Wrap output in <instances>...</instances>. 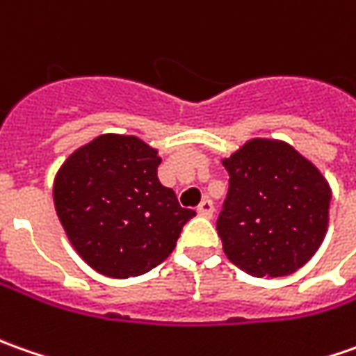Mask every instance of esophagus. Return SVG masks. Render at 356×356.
Returning <instances> with one entry per match:
<instances>
[{
	"instance_id": "1",
	"label": "esophagus",
	"mask_w": 356,
	"mask_h": 356,
	"mask_svg": "<svg viewBox=\"0 0 356 356\" xmlns=\"http://www.w3.org/2000/svg\"><path fill=\"white\" fill-rule=\"evenodd\" d=\"M197 213H199V216H204V218H211V216H213V213H215V204H213V201L204 199V201H202L201 204H199Z\"/></svg>"
}]
</instances>
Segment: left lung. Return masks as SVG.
Segmentation results:
<instances>
[{"label": "left lung", "instance_id": "1", "mask_svg": "<svg viewBox=\"0 0 356 356\" xmlns=\"http://www.w3.org/2000/svg\"><path fill=\"white\" fill-rule=\"evenodd\" d=\"M228 195L216 220L228 260L256 277L289 276L321 246L331 187L280 140L254 138L222 159Z\"/></svg>", "mask_w": 356, "mask_h": 356}]
</instances>
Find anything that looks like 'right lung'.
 I'll use <instances>...</instances> for the list:
<instances>
[{"label":"right lung","instance_id":"obj_1","mask_svg":"<svg viewBox=\"0 0 356 356\" xmlns=\"http://www.w3.org/2000/svg\"><path fill=\"white\" fill-rule=\"evenodd\" d=\"M161 157L136 136L102 134L60 165L53 199L79 256L98 274L134 277L173 252L195 211L157 179Z\"/></svg>","mask_w":356,"mask_h":356}]
</instances>
